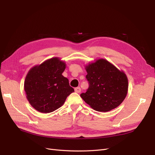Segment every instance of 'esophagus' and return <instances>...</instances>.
I'll return each mask as SVG.
<instances>
[{
    "label": "esophagus",
    "mask_w": 155,
    "mask_h": 155,
    "mask_svg": "<svg viewBox=\"0 0 155 155\" xmlns=\"http://www.w3.org/2000/svg\"><path fill=\"white\" fill-rule=\"evenodd\" d=\"M75 92H77V93H79L81 92V88L80 87H76V88H75Z\"/></svg>",
    "instance_id": "esophagus-1"
}]
</instances>
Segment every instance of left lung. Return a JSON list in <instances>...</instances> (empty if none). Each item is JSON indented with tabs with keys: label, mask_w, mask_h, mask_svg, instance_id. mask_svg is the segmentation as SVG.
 Here are the masks:
<instances>
[{
	"label": "left lung",
	"mask_w": 155,
	"mask_h": 155,
	"mask_svg": "<svg viewBox=\"0 0 155 155\" xmlns=\"http://www.w3.org/2000/svg\"><path fill=\"white\" fill-rule=\"evenodd\" d=\"M89 87L80 95L94 110L108 112L118 107L127 94L128 79L123 70L105 59L85 67Z\"/></svg>",
	"instance_id": "obj_1"
}]
</instances>
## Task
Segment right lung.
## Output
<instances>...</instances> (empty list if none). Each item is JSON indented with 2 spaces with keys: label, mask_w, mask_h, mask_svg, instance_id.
Here are the masks:
<instances>
[{
  "label": "right lung",
  "mask_w": 155,
  "mask_h": 155,
  "mask_svg": "<svg viewBox=\"0 0 155 155\" xmlns=\"http://www.w3.org/2000/svg\"><path fill=\"white\" fill-rule=\"evenodd\" d=\"M65 68V62L52 58L29 70L24 88L28 101L35 110L42 113L57 110L74 92L68 79L62 75Z\"/></svg>",
  "instance_id": "1"
}]
</instances>
